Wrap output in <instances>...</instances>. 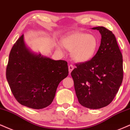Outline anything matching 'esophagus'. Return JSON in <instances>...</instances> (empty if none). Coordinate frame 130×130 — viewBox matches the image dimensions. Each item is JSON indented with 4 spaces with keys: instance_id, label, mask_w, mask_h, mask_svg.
Masks as SVG:
<instances>
[{
    "instance_id": "1",
    "label": "esophagus",
    "mask_w": 130,
    "mask_h": 130,
    "mask_svg": "<svg viewBox=\"0 0 130 130\" xmlns=\"http://www.w3.org/2000/svg\"><path fill=\"white\" fill-rule=\"evenodd\" d=\"M73 69H74V67H73V65L70 64V65L69 66V74H70V73H71V72L73 70Z\"/></svg>"
}]
</instances>
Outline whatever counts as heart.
<instances>
[{
    "label": "heart",
    "instance_id": "heart-1",
    "mask_svg": "<svg viewBox=\"0 0 130 130\" xmlns=\"http://www.w3.org/2000/svg\"><path fill=\"white\" fill-rule=\"evenodd\" d=\"M61 44L65 49L70 51L72 59L76 62H86L92 60L99 47V41L94 35L82 32H75L61 39ZM57 49L62 51L60 45Z\"/></svg>",
    "mask_w": 130,
    "mask_h": 130
}]
</instances>
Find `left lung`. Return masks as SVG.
<instances>
[{
	"label": "left lung",
	"mask_w": 130,
	"mask_h": 130,
	"mask_svg": "<svg viewBox=\"0 0 130 130\" xmlns=\"http://www.w3.org/2000/svg\"><path fill=\"white\" fill-rule=\"evenodd\" d=\"M101 35L96 55L89 61L76 64L71 72L79 104L99 109L111 102L123 80V59L116 37L103 26L94 27Z\"/></svg>",
	"instance_id": "obj_1"
}]
</instances>
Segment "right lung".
Instances as JSON below:
<instances>
[{
  "instance_id": "add662e5",
  "label": "right lung",
  "mask_w": 130,
  "mask_h": 130,
  "mask_svg": "<svg viewBox=\"0 0 130 130\" xmlns=\"http://www.w3.org/2000/svg\"><path fill=\"white\" fill-rule=\"evenodd\" d=\"M68 73L66 61L54 60L32 52L22 35L11 50L6 76L19 103L33 109H42L51 105L58 86Z\"/></svg>"
}]
</instances>
